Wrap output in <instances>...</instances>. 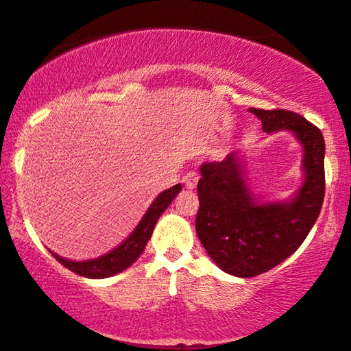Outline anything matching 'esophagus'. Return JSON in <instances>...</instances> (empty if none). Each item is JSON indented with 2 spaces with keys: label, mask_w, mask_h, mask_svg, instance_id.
Segmentation results:
<instances>
[{
  "label": "esophagus",
  "mask_w": 351,
  "mask_h": 351,
  "mask_svg": "<svg viewBox=\"0 0 351 351\" xmlns=\"http://www.w3.org/2000/svg\"><path fill=\"white\" fill-rule=\"evenodd\" d=\"M197 181H199V176H197V173H194V171H189L188 175L184 176L183 178V183H184V186L188 189H194L197 186Z\"/></svg>",
  "instance_id": "1"
}]
</instances>
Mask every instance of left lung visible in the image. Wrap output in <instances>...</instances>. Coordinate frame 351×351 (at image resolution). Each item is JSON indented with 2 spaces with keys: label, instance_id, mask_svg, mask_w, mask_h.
<instances>
[{
  "label": "left lung",
  "instance_id": "8db88e82",
  "mask_svg": "<svg viewBox=\"0 0 351 351\" xmlns=\"http://www.w3.org/2000/svg\"><path fill=\"white\" fill-rule=\"evenodd\" d=\"M250 112L269 134L291 131L296 136L304 152V183L291 201L263 204L247 189L238 152L201 165L197 237L223 272L245 278L267 272L298 250L316 223L326 194L321 130L288 110Z\"/></svg>",
  "mask_w": 351,
  "mask_h": 351
}]
</instances>
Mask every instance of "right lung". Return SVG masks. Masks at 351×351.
Masks as SVG:
<instances>
[{
  "instance_id": "obj_1",
  "label": "right lung",
  "mask_w": 351,
  "mask_h": 351,
  "mask_svg": "<svg viewBox=\"0 0 351 351\" xmlns=\"http://www.w3.org/2000/svg\"><path fill=\"white\" fill-rule=\"evenodd\" d=\"M181 191V184L171 186L170 189L163 191L157 196V199L152 202V206L147 208L143 220L139 221L134 232L128 237L118 247H114L113 251H110L108 254L97 257L92 261H82V263H76V261H68L64 257H60L55 252H51L53 257L60 264H63L66 269H69L71 272L82 275L87 278H106L112 277L114 274L123 272L124 269H128L137 261V257L143 254L145 245L152 237L154 227L157 223V220L160 219V215L167 210V207L170 206L173 199L176 197Z\"/></svg>"
}]
</instances>
